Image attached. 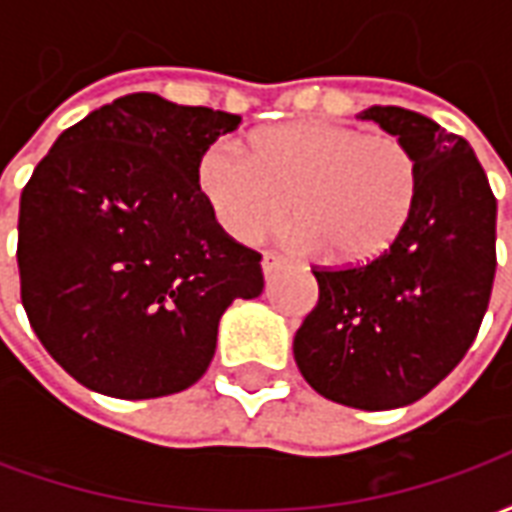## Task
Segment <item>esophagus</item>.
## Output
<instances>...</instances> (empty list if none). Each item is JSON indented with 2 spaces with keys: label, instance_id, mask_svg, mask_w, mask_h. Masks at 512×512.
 Segmentation results:
<instances>
[{
  "label": "esophagus",
  "instance_id": "esophagus-1",
  "mask_svg": "<svg viewBox=\"0 0 512 512\" xmlns=\"http://www.w3.org/2000/svg\"><path fill=\"white\" fill-rule=\"evenodd\" d=\"M279 268H285V260H282V257H279V255H263V274H266V279L274 277Z\"/></svg>",
  "mask_w": 512,
  "mask_h": 512
}]
</instances>
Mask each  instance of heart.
I'll list each match as a JSON object with an SVG mask.
<instances>
[{
    "mask_svg": "<svg viewBox=\"0 0 512 512\" xmlns=\"http://www.w3.org/2000/svg\"><path fill=\"white\" fill-rule=\"evenodd\" d=\"M213 219L241 244H257L290 219L293 244L329 263L384 255L411 219L419 161L395 134H362L329 120L260 128L249 153L213 142L197 164Z\"/></svg>",
    "mask_w": 512,
    "mask_h": 512,
    "instance_id": "b5f03b06",
    "label": "heart"
}]
</instances>
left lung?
Wrapping results in <instances>:
<instances>
[{"mask_svg":"<svg viewBox=\"0 0 512 512\" xmlns=\"http://www.w3.org/2000/svg\"><path fill=\"white\" fill-rule=\"evenodd\" d=\"M419 161L411 219L365 266L312 271L318 304L293 337L326 400L386 411L428 395L477 337L496 271V200L472 145L400 106L359 112Z\"/></svg>","mask_w":512,"mask_h":512,"instance_id":"1","label":"left lung"}]
</instances>
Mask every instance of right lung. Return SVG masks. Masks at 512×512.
Masks as SVG:
<instances>
[{"label":"right lung","mask_w":512,"mask_h":512,"mask_svg":"<svg viewBox=\"0 0 512 512\" xmlns=\"http://www.w3.org/2000/svg\"><path fill=\"white\" fill-rule=\"evenodd\" d=\"M241 126L131 93L62 131L21 191V304L51 359L123 400L175 395L208 370L224 310L263 293L197 186L205 147Z\"/></svg>","instance_id":"right-lung-1"}]
</instances>
